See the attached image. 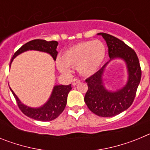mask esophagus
<instances>
[{
  "instance_id": "obj_1",
  "label": "esophagus",
  "mask_w": 150,
  "mask_h": 150,
  "mask_svg": "<svg viewBox=\"0 0 150 150\" xmlns=\"http://www.w3.org/2000/svg\"><path fill=\"white\" fill-rule=\"evenodd\" d=\"M80 83V80H79V79H77V78H75V79H74V80H73L72 82V85L73 86H76V84H78V83Z\"/></svg>"
}]
</instances>
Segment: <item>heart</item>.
Returning <instances> with one entry per match:
<instances>
[{"mask_svg": "<svg viewBox=\"0 0 150 150\" xmlns=\"http://www.w3.org/2000/svg\"><path fill=\"white\" fill-rule=\"evenodd\" d=\"M106 50L105 44L99 40L81 42L64 52L57 66L63 74L70 73L69 67L76 66L79 74L90 76L100 68L105 59Z\"/></svg>", "mask_w": 150, "mask_h": 150, "instance_id": "1", "label": "heart"}]
</instances>
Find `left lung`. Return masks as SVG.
I'll list each match as a JSON object with an SVG mask.
<instances>
[{
	"mask_svg": "<svg viewBox=\"0 0 150 150\" xmlns=\"http://www.w3.org/2000/svg\"><path fill=\"white\" fill-rule=\"evenodd\" d=\"M107 44L110 61L98 71L86 79L88 91L84 100L88 109L101 117H111L126 110L134 100L137 87L141 79V69L134 50L123 41L106 33H98ZM115 58L122 59L127 64L128 81L125 86L112 92L103 86V75L108 63Z\"/></svg>",
	"mask_w": 150,
	"mask_h": 150,
	"instance_id": "8db88e82",
	"label": "left lung"
}]
</instances>
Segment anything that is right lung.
<instances>
[{
	"label": "right lung",
	"mask_w": 150,
	"mask_h": 150,
	"mask_svg": "<svg viewBox=\"0 0 150 150\" xmlns=\"http://www.w3.org/2000/svg\"><path fill=\"white\" fill-rule=\"evenodd\" d=\"M58 44L59 43L57 41L54 40L46 41L45 40L37 39L29 41L25 44L21 46L20 48L14 53L10 65H11L12 62L17 55L22 53L24 52L28 51V50L44 52L50 54L53 58L54 61H55L57 55H58V52L56 50ZM10 88L13 96L15 97L18 107H19V109L24 114L31 119L42 122L52 121V120H55L63 112L66 107V104H67V95H68L70 91L72 89L71 84L68 85V86H64V85L55 86L53 90L52 91L50 98L46 104H43L42 107L33 108V107H28L22 104L20 100L18 98V97L13 92L11 88Z\"/></svg>",
	"instance_id": "add662e5"
}]
</instances>
